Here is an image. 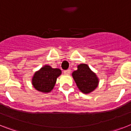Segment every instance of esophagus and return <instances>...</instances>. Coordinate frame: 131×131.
Segmentation results:
<instances>
[{
    "label": "esophagus",
    "mask_w": 131,
    "mask_h": 131,
    "mask_svg": "<svg viewBox=\"0 0 131 131\" xmlns=\"http://www.w3.org/2000/svg\"><path fill=\"white\" fill-rule=\"evenodd\" d=\"M64 73L65 74H70V73H71V71L70 70H65V71H64Z\"/></svg>",
    "instance_id": "1"
}]
</instances>
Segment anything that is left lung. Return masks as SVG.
Returning a JSON list of instances; mask_svg holds the SVG:
<instances>
[{
  "label": "left lung",
  "instance_id": "1",
  "mask_svg": "<svg viewBox=\"0 0 131 131\" xmlns=\"http://www.w3.org/2000/svg\"><path fill=\"white\" fill-rule=\"evenodd\" d=\"M78 69L72 72V77L79 90L88 94L94 91L98 86L99 79L86 64L78 65Z\"/></svg>",
  "mask_w": 131,
  "mask_h": 131
}]
</instances>
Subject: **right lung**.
<instances>
[{
  "instance_id": "add662e5",
  "label": "right lung",
  "mask_w": 131,
  "mask_h": 131,
  "mask_svg": "<svg viewBox=\"0 0 131 131\" xmlns=\"http://www.w3.org/2000/svg\"><path fill=\"white\" fill-rule=\"evenodd\" d=\"M60 74V69H52L50 66L45 65L35 72L32 83L37 91L42 93H49L52 90L57 77Z\"/></svg>"
}]
</instances>
